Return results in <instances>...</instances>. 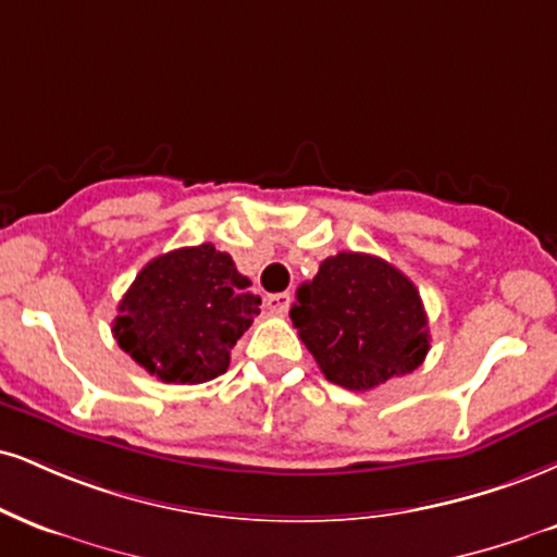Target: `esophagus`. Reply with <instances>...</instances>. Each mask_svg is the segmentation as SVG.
<instances>
[{"mask_svg": "<svg viewBox=\"0 0 557 557\" xmlns=\"http://www.w3.org/2000/svg\"><path fill=\"white\" fill-rule=\"evenodd\" d=\"M267 308H270L274 317H283L287 308H290V293H274V296L267 298Z\"/></svg>", "mask_w": 557, "mask_h": 557, "instance_id": "1", "label": "esophagus"}]
</instances>
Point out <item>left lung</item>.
<instances>
[{
    "label": "left lung",
    "mask_w": 557,
    "mask_h": 557,
    "mask_svg": "<svg viewBox=\"0 0 557 557\" xmlns=\"http://www.w3.org/2000/svg\"><path fill=\"white\" fill-rule=\"evenodd\" d=\"M290 308L293 326L332 384L366 392L405 376L431 347L428 317L407 274L371 253L321 261Z\"/></svg>",
    "instance_id": "obj_1"
}]
</instances>
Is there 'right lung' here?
Instances as JSON below:
<instances>
[{
  "mask_svg": "<svg viewBox=\"0 0 557 557\" xmlns=\"http://www.w3.org/2000/svg\"><path fill=\"white\" fill-rule=\"evenodd\" d=\"M249 285L212 244L160 253L124 293L113 337L150 376L205 384L227 371L233 345L259 313Z\"/></svg>",
  "mask_w": 557,
  "mask_h": 557,
  "instance_id": "obj_1",
  "label": "right lung"
}]
</instances>
